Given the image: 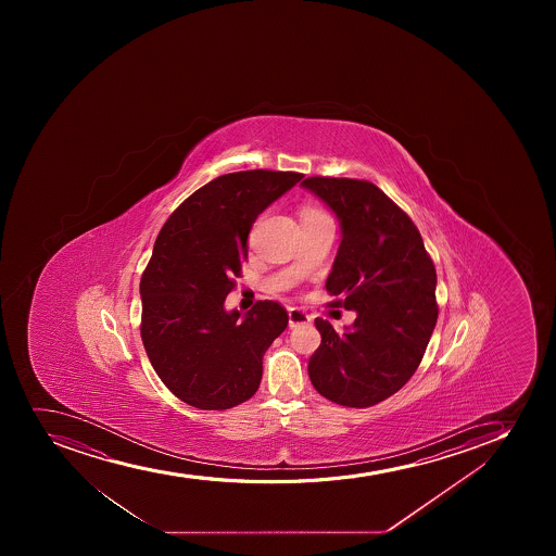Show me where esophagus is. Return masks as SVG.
<instances>
[{"label": "esophagus", "instance_id": "obj_1", "mask_svg": "<svg viewBox=\"0 0 556 556\" xmlns=\"http://www.w3.org/2000/svg\"><path fill=\"white\" fill-rule=\"evenodd\" d=\"M309 320H312V317H309L306 312H303V309L288 308V325H290V328H295V326L299 325H306Z\"/></svg>", "mask_w": 556, "mask_h": 556}]
</instances>
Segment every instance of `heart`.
<instances>
[{"instance_id":"obj_1","label":"heart","mask_w":556,"mask_h":556,"mask_svg":"<svg viewBox=\"0 0 556 556\" xmlns=\"http://www.w3.org/2000/svg\"><path fill=\"white\" fill-rule=\"evenodd\" d=\"M330 219L328 215L323 212L320 208H315V206H304L301 210V223H314V220H323Z\"/></svg>"}]
</instances>
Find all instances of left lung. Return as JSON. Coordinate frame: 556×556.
<instances>
[{"label":"left lung","mask_w":556,"mask_h":556,"mask_svg":"<svg viewBox=\"0 0 556 556\" xmlns=\"http://www.w3.org/2000/svg\"><path fill=\"white\" fill-rule=\"evenodd\" d=\"M301 185L341 223L326 290L339 298L333 306L357 314L344 333L315 319L323 339L309 357V380L336 404L375 406L422 361L439 317L434 264L417 226L374 182L308 177Z\"/></svg>","instance_id":"left-lung-1"}]
</instances>
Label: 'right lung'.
I'll return each mask as SVG.
<instances>
[{"mask_svg":"<svg viewBox=\"0 0 556 556\" xmlns=\"http://www.w3.org/2000/svg\"><path fill=\"white\" fill-rule=\"evenodd\" d=\"M301 179L271 170L215 177L174 210L155 239L139 285L141 339L163 384L190 406L228 409L261 384L264 352L287 330V309L258 301L242 317L226 312L225 299L257 215Z\"/></svg>","mask_w":556,"mask_h":556,"instance_id":"1","label":"right lung"}]
</instances>
